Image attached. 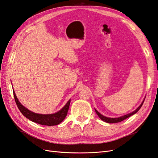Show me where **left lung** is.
I'll return each mask as SVG.
<instances>
[{
  "instance_id": "left-lung-1",
  "label": "left lung",
  "mask_w": 158,
  "mask_h": 158,
  "mask_svg": "<svg viewBox=\"0 0 158 158\" xmlns=\"http://www.w3.org/2000/svg\"><path fill=\"white\" fill-rule=\"evenodd\" d=\"M144 100H145V99H144ZM144 100H143V102H142V104L139 105V107H138L137 109H136V110H135L134 111H133V112H131V113H130V114H126V115H124V116H123L118 117V118H108V117H106V116H103V115H102V114H101L100 112H98V111H97L96 109H95V111H96V112L97 115H98V116H99V118L101 119V120H103V121H104V122H105L110 123L120 122H122V121H123V120H126V118L130 117L131 116H132V115H134V114H135L136 112H137L138 111L140 108H141L142 106L143 105V102H144Z\"/></svg>"
}]
</instances>
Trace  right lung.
<instances>
[{"label": "right lung", "instance_id": "add662e5", "mask_svg": "<svg viewBox=\"0 0 158 158\" xmlns=\"http://www.w3.org/2000/svg\"><path fill=\"white\" fill-rule=\"evenodd\" d=\"M13 94L16 104L21 113L28 120L33 122L44 126H56L60 123L67 116L68 111H69L70 104V99L68 101L66 105L58 112L51 114H40L33 112L32 111L28 110L27 108H25L17 98L14 89Z\"/></svg>", "mask_w": 158, "mask_h": 158}]
</instances>
